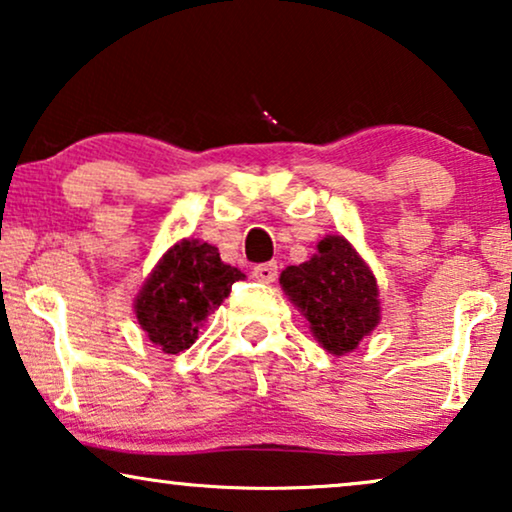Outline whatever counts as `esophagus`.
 Wrapping results in <instances>:
<instances>
[{
	"mask_svg": "<svg viewBox=\"0 0 512 512\" xmlns=\"http://www.w3.org/2000/svg\"><path fill=\"white\" fill-rule=\"evenodd\" d=\"M251 275H254L258 282H263V284L275 282V279H277V263H261V265H256V268L251 270Z\"/></svg>",
	"mask_w": 512,
	"mask_h": 512,
	"instance_id": "obj_1",
	"label": "esophagus"
}]
</instances>
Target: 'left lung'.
I'll list each match as a JSON object with an SVG mask.
<instances>
[{"mask_svg":"<svg viewBox=\"0 0 512 512\" xmlns=\"http://www.w3.org/2000/svg\"><path fill=\"white\" fill-rule=\"evenodd\" d=\"M279 284L310 321L321 347L342 356L380 324V291L373 270L342 235H326L317 254L289 265Z\"/></svg>","mask_w":512,"mask_h":512,"instance_id":"1","label":"left lung"}]
</instances>
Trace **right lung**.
<instances>
[{"instance_id":"add662e5","label":"right lung","mask_w":512,"mask_h":512,"mask_svg":"<svg viewBox=\"0 0 512 512\" xmlns=\"http://www.w3.org/2000/svg\"><path fill=\"white\" fill-rule=\"evenodd\" d=\"M242 277L240 270L221 261L219 249L209 242L181 240L160 258L139 291V326L165 354L184 352Z\"/></svg>"}]
</instances>
